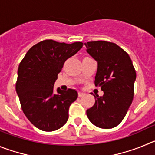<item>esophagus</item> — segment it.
<instances>
[{"mask_svg":"<svg viewBox=\"0 0 155 155\" xmlns=\"http://www.w3.org/2000/svg\"><path fill=\"white\" fill-rule=\"evenodd\" d=\"M84 95H85V94H84V93H82V92H78V97H83V96H84Z\"/></svg>","mask_w":155,"mask_h":155,"instance_id":"34e87169","label":"esophagus"}]
</instances>
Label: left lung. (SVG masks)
<instances>
[{"label":"left lung","instance_id":"8db88e82","mask_svg":"<svg viewBox=\"0 0 155 155\" xmlns=\"http://www.w3.org/2000/svg\"><path fill=\"white\" fill-rule=\"evenodd\" d=\"M84 46L98 62L94 85L104 91L102 97L93 94L95 102L87 116L99 128H113L123 121L133 102L136 71L128 53L114 42L91 41Z\"/></svg>","mask_w":155,"mask_h":155}]
</instances>
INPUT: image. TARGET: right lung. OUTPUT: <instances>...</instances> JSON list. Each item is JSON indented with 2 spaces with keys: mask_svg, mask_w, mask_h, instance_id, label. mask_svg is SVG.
<instances>
[{
  "mask_svg": "<svg viewBox=\"0 0 155 155\" xmlns=\"http://www.w3.org/2000/svg\"><path fill=\"white\" fill-rule=\"evenodd\" d=\"M83 46L81 42L68 44L46 39L30 48L18 66L15 88L23 113L35 127L54 131L69 117V108L78 98L75 90L57 89L53 84L65 61Z\"/></svg>",
  "mask_w": 155,
  "mask_h": 155,
  "instance_id": "add662e5",
  "label": "right lung"
}]
</instances>
